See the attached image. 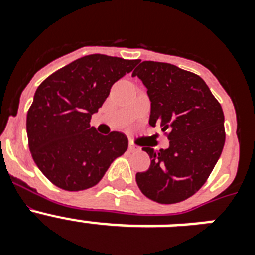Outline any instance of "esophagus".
<instances>
[{"label": "esophagus", "mask_w": 255, "mask_h": 255, "mask_svg": "<svg viewBox=\"0 0 255 255\" xmlns=\"http://www.w3.org/2000/svg\"><path fill=\"white\" fill-rule=\"evenodd\" d=\"M139 150V147H136L132 141H129V152H136Z\"/></svg>", "instance_id": "obj_1"}]
</instances>
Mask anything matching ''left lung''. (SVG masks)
<instances>
[{
	"label": "left lung",
	"instance_id": "1",
	"mask_svg": "<svg viewBox=\"0 0 255 255\" xmlns=\"http://www.w3.org/2000/svg\"><path fill=\"white\" fill-rule=\"evenodd\" d=\"M132 76L148 89L149 125L161 126L170 140L167 149L143 145L150 166L136 173V184L157 203H179L206 184L220 158L226 138L224 111L203 79L175 65L143 61Z\"/></svg>",
	"mask_w": 255,
	"mask_h": 255
}]
</instances>
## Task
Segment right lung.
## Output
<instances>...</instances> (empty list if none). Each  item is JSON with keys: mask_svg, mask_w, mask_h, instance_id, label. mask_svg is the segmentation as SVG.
<instances>
[{"mask_svg": "<svg viewBox=\"0 0 255 255\" xmlns=\"http://www.w3.org/2000/svg\"><path fill=\"white\" fill-rule=\"evenodd\" d=\"M138 60L96 53L61 67L38 87L26 115L31 157L57 188L80 191L97 185L128 149L126 135L98 134L89 125L111 87Z\"/></svg>", "mask_w": 255, "mask_h": 255, "instance_id": "right-lung-1", "label": "right lung"}]
</instances>
